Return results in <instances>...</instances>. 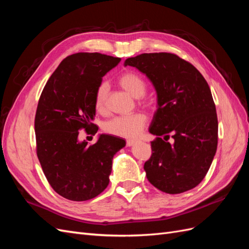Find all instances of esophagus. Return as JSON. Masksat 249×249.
Here are the masks:
<instances>
[{"label": "esophagus", "mask_w": 249, "mask_h": 249, "mask_svg": "<svg viewBox=\"0 0 249 249\" xmlns=\"http://www.w3.org/2000/svg\"><path fill=\"white\" fill-rule=\"evenodd\" d=\"M135 142H136V140H134V139H127V140H126V145H127V146H132L133 144H135Z\"/></svg>", "instance_id": "34e87169"}]
</instances>
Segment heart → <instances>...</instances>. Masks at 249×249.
<instances>
[{
    "instance_id": "heart-1",
    "label": "heart",
    "mask_w": 249,
    "mask_h": 249,
    "mask_svg": "<svg viewBox=\"0 0 249 249\" xmlns=\"http://www.w3.org/2000/svg\"><path fill=\"white\" fill-rule=\"evenodd\" d=\"M118 84L127 93L139 99L146 92V83L137 72L127 71L118 78ZM109 94L108 84L102 82L94 91V108L97 113L105 114L107 112V100ZM146 124V116L143 113H134L127 116H117L106 122L103 125L104 131L118 137L134 138L141 133Z\"/></svg>"
}]
</instances>
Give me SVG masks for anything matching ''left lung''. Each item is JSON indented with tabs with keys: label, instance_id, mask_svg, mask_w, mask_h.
Returning <instances> with one entry per match:
<instances>
[{
	"label": "left lung",
	"instance_id": "left-lung-1",
	"mask_svg": "<svg viewBox=\"0 0 249 249\" xmlns=\"http://www.w3.org/2000/svg\"><path fill=\"white\" fill-rule=\"evenodd\" d=\"M124 65L145 73L158 94L149 127L157 139L144 163L147 179L169 194L193 189L206 177L218 143L216 107L206 79L172 53H144Z\"/></svg>",
	"mask_w": 249,
	"mask_h": 249
}]
</instances>
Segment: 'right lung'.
Here are the masks:
<instances>
[{"label": "right lung", "instance_id": "add662e5", "mask_svg": "<svg viewBox=\"0 0 249 249\" xmlns=\"http://www.w3.org/2000/svg\"><path fill=\"white\" fill-rule=\"evenodd\" d=\"M120 58L77 53L62 60L40 94L34 126L36 153L49 184L62 197L84 201L109 185L112 159L125 145L122 138L102 134L95 144L79 141V132L99 127L94 91Z\"/></svg>", "mask_w": 249, "mask_h": 249}]
</instances>
